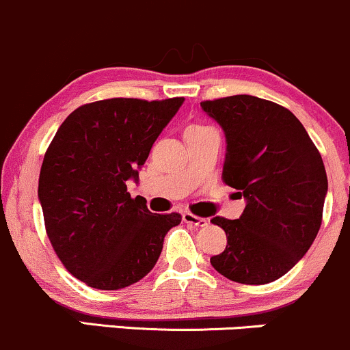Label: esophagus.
Returning <instances> with one entry per match:
<instances>
[{
	"instance_id": "esophagus-1",
	"label": "esophagus",
	"mask_w": 350,
	"mask_h": 350,
	"mask_svg": "<svg viewBox=\"0 0 350 350\" xmlns=\"http://www.w3.org/2000/svg\"><path fill=\"white\" fill-rule=\"evenodd\" d=\"M183 220L186 224H191V226H194V227H207V220L206 219L191 214V212H184Z\"/></svg>"
}]
</instances>
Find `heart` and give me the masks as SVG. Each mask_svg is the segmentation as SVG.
<instances>
[{"mask_svg":"<svg viewBox=\"0 0 350 350\" xmlns=\"http://www.w3.org/2000/svg\"><path fill=\"white\" fill-rule=\"evenodd\" d=\"M196 128H202V126H198V124H196V126H191V128H187V131H189V130H196Z\"/></svg>","mask_w":350,"mask_h":350,"instance_id":"1","label":"heart"}]
</instances>
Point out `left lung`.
<instances>
[{
  "label": "left lung",
  "mask_w": 350,
  "mask_h": 350,
  "mask_svg": "<svg viewBox=\"0 0 350 350\" xmlns=\"http://www.w3.org/2000/svg\"><path fill=\"white\" fill-rule=\"evenodd\" d=\"M200 107L226 133L224 183L247 200L239 219L211 220L227 235L212 267L243 284L278 280L319 232L327 194L323 158L299 120L278 103L232 95Z\"/></svg>",
  "instance_id": "obj_1"
}]
</instances>
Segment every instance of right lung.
I'll list each match as a JSON object with an SVG mask.
<instances>
[{"label": "right lung", "instance_id": "1", "mask_svg": "<svg viewBox=\"0 0 350 350\" xmlns=\"http://www.w3.org/2000/svg\"><path fill=\"white\" fill-rule=\"evenodd\" d=\"M184 98H108L79 107L52 139L39 174V202L52 248L70 275L97 290L146 276L180 215L152 214L126 180Z\"/></svg>", "mask_w": 350, "mask_h": 350}]
</instances>
